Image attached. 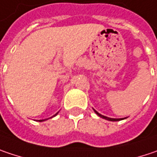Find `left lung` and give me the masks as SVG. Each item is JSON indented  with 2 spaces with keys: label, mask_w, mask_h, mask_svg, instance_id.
I'll return each mask as SVG.
<instances>
[{
  "label": "left lung",
  "mask_w": 157,
  "mask_h": 157,
  "mask_svg": "<svg viewBox=\"0 0 157 157\" xmlns=\"http://www.w3.org/2000/svg\"><path fill=\"white\" fill-rule=\"evenodd\" d=\"M94 110V112L97 114L99 117H101V118H103V119H106V120H107V121H112V122H116V121H121V120H124V119H125V118H110V117H107V116H105V115H100L98 112H97L95 109H93Z\"/></svg>",
  "instance_id": "left-lung-1"
}]
</instances>
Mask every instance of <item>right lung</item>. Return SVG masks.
Segmentation results:
<instances>
[{
  "label": "right lung",
  "instance_id": "right-lung-1",
  "mask_svg": "<svg viewBox=\"0 0 157 157\" xmlns=\"http://www.w3.org/2000/svg\"><path fill=\"white\" fill-rule=\"evenodd\" d=\"M58 114H59V112H58V113H57L56 115H53V116H51V118H52V117H54L55 115H58ZM49 119H50V118H49ZM46 120H48V119H42V120H38V121H39V122H43V121H46Z\"/></svg>",
  "mask_w": 157,
  "mask_h": 157
}]
</instances>
